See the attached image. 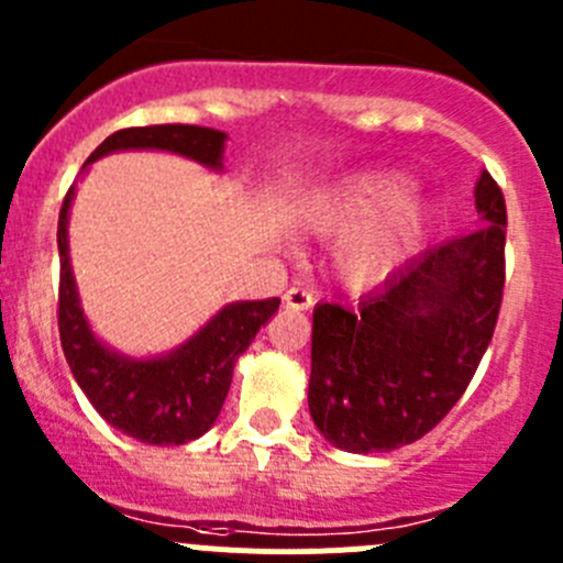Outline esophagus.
<instances>
[{"instance_id": "1", "label": "esophagus", "mask_w": 563, "mask_h": 563, "mask_svg": "<svg viewBox=\"0 0 563 563\" xmlns=\"http://www.w3.org/2000/svg\"><path fill=\"white\" fill-rule=\"evenodd\" d=\"M313 302V294L305 291V288H288V291L283 294V305H286L288 310H310Z\"/></svg>"}]
</instances>
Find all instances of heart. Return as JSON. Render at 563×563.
Segmentation results:
<instances>
[{
	"label": "heart",
	"mask_w": 563,
	"mask_h": 563,
	"mask_svg": "<svg viewBox=\"0 0 563 563\" xmlns=\"http://www.w3.org/2000/svg\"><path fill=\"white\" fill-rule=\"evenodd\" d=\"M318 229L351 231L338 255L340 275L354 288L382 283L417 247L428 229V201L408 192V176L400 172H365L334 187L316 207Z\"/></svg>",
	"instance_id": "b5f03b06"
}]
</instances>
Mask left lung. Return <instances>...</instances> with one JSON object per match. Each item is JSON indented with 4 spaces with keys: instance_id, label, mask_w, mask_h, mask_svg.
I'll list each match as a JSON object with an SVG mask.
<instances>
[{
    "instance_id": "obj_1",
    "label": "left lung",
    "mask_w": 563,
    "mask_h": 563,
    "mask_svg": "<svg viewBox=\"0 0 563 563\" xmlns=\"http://www.w3.org/2000/svg\"><path fill=\"white\" fill-rule=\"evenodd\" d=\"M474 203L476 231L406 261L356 308L313 310L308 406L338 450L371 455L413 444L474 378L504 294L507 203L487 172Z\"/></svg>"
}]
</instances>
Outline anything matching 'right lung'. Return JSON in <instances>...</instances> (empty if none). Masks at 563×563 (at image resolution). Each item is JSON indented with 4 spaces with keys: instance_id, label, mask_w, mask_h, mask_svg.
Segmentation results:
<instances>
[{
    "instance_id": "right-lung-1",
    "label": "right lung",
    "mask_w": 563,
    "mask_h": 563,
    "mask_svg": "<svg viewBox=\"0 0 563 563\" xmlns=\"http://www.w3.org/2000/svg\"><path fill=\"white\" fill-rule=\"evenodd\" d=\"M229 135L198 124H150L108 135L89 155V163L128 150H157L223 172ZM84 166V172H87ZM76 185L67 190L56 229L59 245V340L73 378L111 428L141 444L179 446L207 433L229 395L234 365L255 332L280 308V299L231 302L209 318L192 338L174 351L150 360L119 354L89 327L70 266V203Z\"/></svg>"
}]
</instances>
